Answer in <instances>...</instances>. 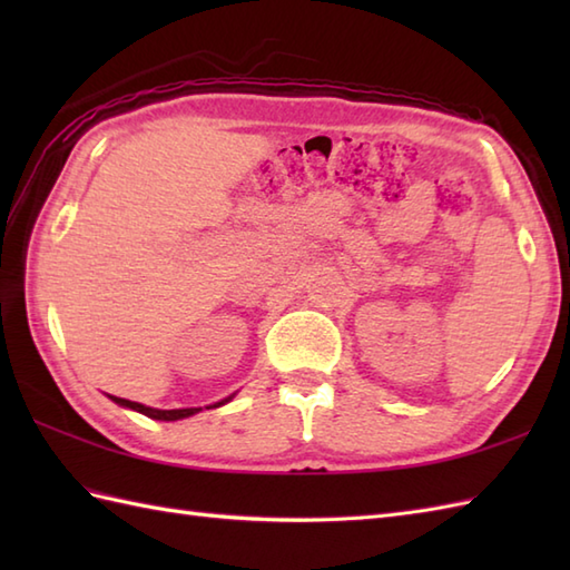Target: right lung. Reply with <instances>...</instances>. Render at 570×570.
I'll use <instances>...</instances> for the list:
<instances>
[{"instance_id":"add662e5","label":"right lung","mask_w":570,"mask_h":570,"mask_svg":"<svg viewBox=\"0 0 570 570\" xmlns=\"http://www.w3.org/2000/svg\"><path fill=\"white\" fill-rule=\"evenodd\" d=\"M235 396V394H233ZM233 396H227V399H223V402H217V404H213V406H205V409H215V406H223V404H227L229 399ZM115 404H119V406H127V409H135V411H139V414H144V416H149V419H159V421H178V419H188V416H193V414H198V411H203L200 406H190V409H151V406H144V404H139V402H129V399H122V396H110Z\"/></svg>"}]
</instances>
